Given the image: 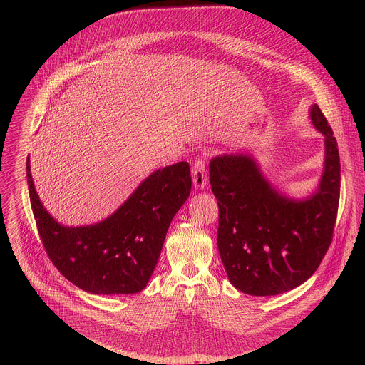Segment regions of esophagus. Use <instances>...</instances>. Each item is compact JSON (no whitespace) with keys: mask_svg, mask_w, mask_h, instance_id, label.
I'll return each instance as SVG.
<instances>
[{"mask_svg":"<svg viewBox=\"0 0 365 365\" xmlns=\"http://www.w3.org/2000/svg\"><path fill=\"white\" fill-rule=\"evenodd\" d=\"M192 180L195 188H204L207 185V161L202 156L197 157L192 164Z\"/></svg>","mask_w":365,"mask_h":365,"instance_id":"esophagus-1","label":"esophagus"}]
</instances>
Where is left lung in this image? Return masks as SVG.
<instances>
[{
    "label": "left lung",
    "instance_id": "left-lung-1",
    "mask_svg": "<svg viewBox=\"0 0 365 365\" xmlns=\"http://www.w3.org/2000/svg\"><path fill=\"white\" fill-rule=\"evenodd\" d=\"M314 128L324 135L319 190L304 201L279 195L246 155L212 158L209 180L217 200V249L239 291L269 297L291 291L317 269L333 240L340 200V157L333 130L317 105Z\"/></svg>",
    "mask_w": 365,
    "mask_h": 365
}]
</instances>
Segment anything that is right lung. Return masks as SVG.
Returning a JSON list of instances; mask_svg holds the SVG:
<instances>
[{"instance_id": "obj_1", "label": "right lung", "mask_w": 365, "mask_h": 365, "mask_svg": "<svg viewBox=\"0 0 365 365\" xmlns=\"http://www.w3.org/2000/svg\"><path fill=\"white\" fill-rule=\"evenodd\" d=\"M26 177L36 227L53 265L76 287L97 295L136 294L148 285L168 226L192 185L190 164L180 161L149 175L103 222L64 227L41 204L29 157Z\"/></svg>"}]
</instances>
